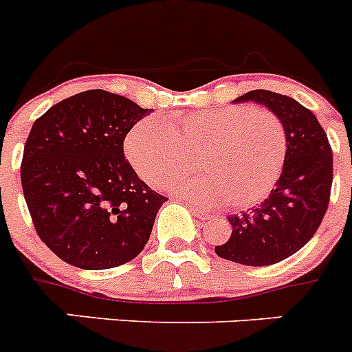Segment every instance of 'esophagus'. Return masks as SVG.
Listing matches in <instances>:
<instances>
[{
    "mask_svg": "<svg viewBox=\"0 0 352 352\" xmlns=\"http://www.w3.org/2000/svg\"><path fill=\"white\" fill-rule=\"evenodd\" d=\"M189 210L193 212V216H197L198 219H201V221H206V219L212 218L209 212H204V210H200L197 206H193V204H189Z\"/></svg>",
    "mask_w": 352,
    "mask_h": 352,
    "instance_id": "esophagus-1",
    "label": "esophagus"
}]
</instances>
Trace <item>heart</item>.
Returning <instances> with one entry per match:
<instances>
[{"mask_svg":"<svg viewBox=\"0 0 352 352\" xmlns=\"http://www.w3.org/2000/svg\"><path fill=\"white\" fill-rule=\"evenodd\" d=\"M285 154L282 120L253 106L143 118L125 138V155L151 186L187 169L197 155L201 174L167 176L161 188L198 207L225 200L235 209L258 204L282 175Z\"/></svg>","mask_w":352,"mask_h":352,"instance_id":"1","label":"heart"}]
</instances>
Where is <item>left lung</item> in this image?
<instances>
[{"label": "left lung", "mask_w": 352, "mask_h": 352, "mask_svg": "<svg viewBox=\"0 0 352 352\" xmlns=\"http://www.w3.org/2000/svg\"><path fill=\"white\" fill-rule=\"evenodd\" d=\"M262 104L285 127L287 154L276 186L264 201L228 216L230 239L214 248L221 258L244 265H271L303 248L329 204L333 155L316 115L292 97L252 90L234 102Z\"/></svg>", "instance_id": "obj_1"}]
</instances>
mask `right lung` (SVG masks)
<instances>
[{
    "mask_svg": "<svg viewBox=\"0 0 352 352\" xmlns=\"http://www.w3.org/2000/svg\"><path fill=\"white\" fill-rule=\"evenodd\" d=\"M152 109L106 90L63 99L35 120L21 182L33 225L47 248L81 269L133 261L168 200L136 175L124 140Z\"/></svg>",
    "mask_w": 352,
    "mask_h": 352,
    "instance_id": "add662e5",
    "label": "right lung"
}]
</instances>
